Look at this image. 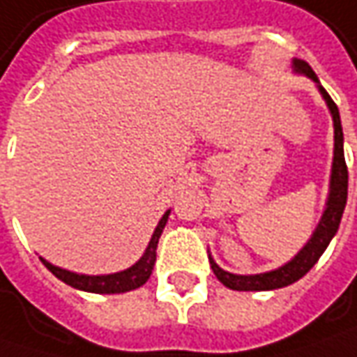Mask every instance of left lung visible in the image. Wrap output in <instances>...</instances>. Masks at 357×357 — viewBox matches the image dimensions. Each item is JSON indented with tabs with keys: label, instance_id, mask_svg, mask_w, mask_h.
Here are the masks:
<instances>
[{
	"label": "left lung",
	"instance_id": "8db88e82",
	"mask_svg": "<svg viewBox=\"0 0 357 357\" xmlns=\"http://www.w3.org/2000/svg\"><path fill=\"white\" fill-rule=\"evenodd\" d=\"M296 71L308 75L310 79H314L316 83L318 77L312 71L308 63L302 61V59H294ZM322 91L324 99L332 111V119H334V167H332V185H330V199H328V206L324 211L322 220L316 228L314 236L308 240V244L298 252L292 262H288L286 266L278 268V270H272L266 274H254V276H236V274H230L225 272L222 268L214 262L213 258L208 256L211 260V268L216 274V278L222 282L227 288L230 290H276V288H284L292 282L300 280L310 268L318 262V258L322 256L324 250L328 248L330 240L334 238L337 227H340V220H342V214L346 208V200H348V165H346V158H344V132H342V123H340V111H337V105L332 101V97L328 95V91L320 87Z\"/></svg>",
	"mask_w": 357,
	"mask_h": 357
}]
</instances>
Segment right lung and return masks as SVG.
<instances>
[{
	"instance_id": "add662e5",
	"label": "right lung",
	"mask_w": 357,
	"mask_h": 357,
	"mask_svg": "<svg viewBox=\"0 0 357 357\" xmlns=\"http://www.w3.org/2000/svg\"><path fill=\"white\" fill-rule=\"evenodd\" d=\"M167 218L169 213L162 214V218L158 220V227L155 228V234L149 242V248L144 250L143 258L130 266L129 270H123L117 274H107V276H85V274H75V272H69V270H63V268L53 266L49 264L47 260L41 258V262L45 264L49 272H53L57 278L69 286H73L77 290H85V292H95V294H119V292H129L135 290L139 286H143L144 282L149 280L153 266H155V260H157V244L160 234H162V228L167 225Z\"/></svg>"
}]
</instances>
